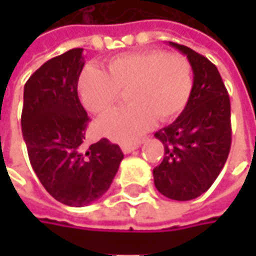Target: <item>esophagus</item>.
Instances as JSON below:
<instances>
[{
  "instance_id": "obj_1",
  "label": "esophagus",
  "mask_w": 256,
  "mask_h": 256,
  "mask_svg": "<svg viewBox=\"0 0 256 256\" xmlns=\"http://www.w3.org/2000/svg\"><path fill=\"white\" fill-rule=\"evenodd\" d=\"M139 146H140L139 142H136V144H124V145H122V150H123L124 154H128V152H133L134 150H138Z\"/></svg>"
}]
</instances>
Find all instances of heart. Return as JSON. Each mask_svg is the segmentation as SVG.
<instances>
[{"mask_svg": "<svg viewBox=\"0 0 256 256\" xmlns=\"http://www.w3.org/2000/svg\"><path fill=\"white\" fill-rule=\"evenodd\" d=\"M84 108L102 116L126 93L128 106L96 123L99 134L117 142H132L162 122L178 117L192 90V71L186 58L163 50H140L110 59L106 72L87 66L78 78Z\"/></svg>", "mask_w": 256, "mask_h": 256, "instance_id": "b5f03b06", "label": "heart"}]
</instances>
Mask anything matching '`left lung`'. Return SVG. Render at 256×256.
<instances>
[{
	"label": "left lung",
	"instance_id": "obj_1",
	"mask_svg": "<svg viewBox=\"0 0 256 256\" xmlns=\"http://www.w3.org/2000/svg\"><path fill=\"white\" fill-rule=\"evenodd\" d=\"M186 56L192 74L190 100L156 138L164 146L154 185L168 198L186 202L206 192L222 170L231 146V106L218 68L190 47L169 42Z\"/></svg>",
	"mask_w": 256,
	"mask_h": 256
}]
</instances>
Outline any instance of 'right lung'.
Wrapping results in <instances>:
<instances>
[{"instance_id":"obj_1","label":"right lung","mask_w":256,"mask_h":256,"mask_svg":"<svg viewBox=\"0 0 256 256\" xmlns=\"http://www.w3.org/2000/svg\"><path fill=\"white\" fill-rule=\"evenodd\" d=\"M82 66V48L47 60L26 81L22 111V134L35 175L52 197L74 208L100 198L124 157L105 138L82 151L88 123L77 92Z\"/></svg>"}]
</instances>
